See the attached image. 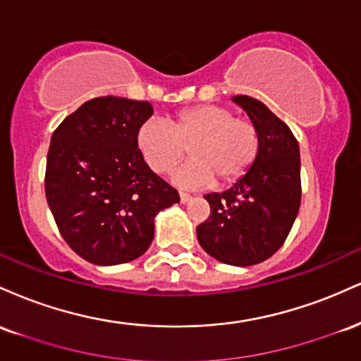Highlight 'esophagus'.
<instances>
[{"mask_svg":"<svg viewBox=\"0 0 361 361\" xmlns=\"http://www.w3.org/2000/svg\"><path fill=\"white\" fill-rule=\"evenodd\" d=\"M190 198H192V195L186 193V192H183V190H180V200L183 202V204H185V202H188Z\"/></svg>","mask_w":361,"mask_h":361,"instance_id":"obj_1","label":"esophagus"}]
</instances>
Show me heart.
Wrapping results in <instances>:
<instances>
[{
    "mask_svg": "<svg viewBox=\"0 0 361 361\" xmlns=\"http://www.w3.org/2000/svg\"><path fill=\"white\" fill-rule=\"evenodd\" d=\"M137 147L152 171L169 173L186 156L193 159L175 175L186 186L241 180L256 163L259 128L227 106L204 103L176 111L168 123L149 120L137 132Z\"/></svg>",
    "mask_w": 361,
    "mask_h": 361,
    "instance_id": "heart-1",
    "label": "heart"
}]
</instances>
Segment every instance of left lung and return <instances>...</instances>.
Masks as SVG:
<instances>
[{
    "label": "left lung",
    "instance_id": "8db88e82",
    "mask_svg": "<svg viewBox=\"0 0 361 361\" xmlns=\"http://www.w3.org/2000/svg\"><path fill=\"white\" fill-rule=\"evenodd\" d=\"M234 102L259 128L256 163L234 186L204 195L210 215L197 227L200 246L222 263L251 267L280 250L299 214L300 152L287 123L256 98Z\"/></svg>",
    "mask_w": 361,
    "mask_h": 361
}]
</instances>
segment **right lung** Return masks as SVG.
Here are the masks:
<instances>
[{
	"instance_id": "1",
	"label": "right lung",
	"mask_w": 361,
	"mask_h": 361,
	"mask_svg": "<svg viewBox=\"0 0 361 361\" xmlns=\"http://www.w3.org/2000/svg\"><path fill=\"white\" fill-rule=\"evenodd\" d=\"M152 111L147 102L100 97L54 130L45 197L64 241L90 263L139 258L154 238L156 214L180 202L137 147L139 128Z\"/></svg>"
}]
</instances>
